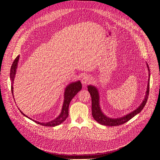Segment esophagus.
Returning a JSON list of instances; mask_svg holds the SVG:
<instances>
[{
    "instance_id": "obj_1",
    "label": "esophagus",
    "mask_w": 160,
    "mask_h": 160,
    "mask_svg": "<svg viewBox=\"0 0 160 160\" xmlns=\"http://www.w3.org/2000/svg\"><path fill=\"white\" fill-rule=\"evenodd\" d=\"M92 82V78L89 76H85L82 79V83L83 85H87L90 83V82Z\"/></svg>"
}]
</instances>
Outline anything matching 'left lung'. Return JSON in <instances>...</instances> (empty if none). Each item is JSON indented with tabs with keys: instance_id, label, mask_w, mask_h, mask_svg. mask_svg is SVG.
<instances>
[{
	"instance_id": "1",
	"label": "left lung",
	"mask_w": 160,
	"mask_h": 160,
	"mask_svg": "<svg viewBox=\"0 0 160 160\" xmlns=\"http://www.w3.org/2000/svg\"><path fill=\"white\" fill-rule=\"evenodd\" d=\"M147 68L148 70L149 73V78L148 81V85H147V90L146 92V94L142 101V103L140 106L137 108L136 109L133 110V111L128 113L127 115H125L122 117L119 118H110L106 116L105 114L102 112L101 106H100V96L98 88L92 85H89L87 86V89L89 92L91 99H92V115L94 120L98 122L99 123L106 125V126H118L122 125L127 122L129 121L135 115L139 114L145 106L146 102L148 101V98L149 96V80H150V70L148 63H146Z\"/></svg>"
}]
</instances>
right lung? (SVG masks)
I'll use <instances>...</instances> for the list:
<instances>
[{
	"mask_svg": "<svg viewBox=\"0 0 160 160\" xmlns=\"http://www.w3.org/2000/svg\"><path fill=\"white\" fill-rule=\"evenodd\" d=\"M19 59V55L16 57V58L14 59L11 68V73H10V78L11 80V92L12 94V96L14 97V94H13V83H14V80L15 78V75L16 73V70L18 68V61ZM82 83L80 80L72 82L70 84H68L64 90V102L61 109V112L59 114V115L54 120L50 121L49 122H43V123H40L37 121L33 120L28 116L25 115V114L22 112L21 110L20 112L22 114V115H24L27 118L32 120V121L35 122V123L40 124L43 126H46V127H56L57 125H60L68 117V109H69V105L72 100V99L75 97V96L77 95V94L79 92L80 90L82 89Z\"/></svg>",
	"mask_w": 160,
	"mask_h": 160,
	"instance_id": "obj_1",
	"label": "right lung"
}]
</instances>
